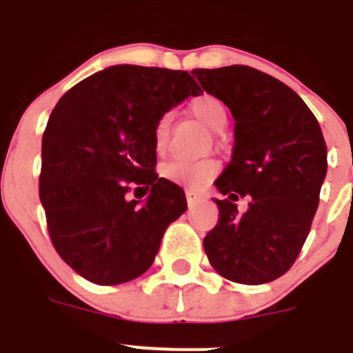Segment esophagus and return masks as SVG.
Masks as SVG:
<instances>
[{
	"label": "esophagus",
	"mask_w": 353,
	"mask_h": 353,
	"mask_svg": "<svg viewBox=\"0 0 353 353\" xmlns=\"http://www.w3.org/2000/svg\"><path fill=\"white\" fill-rule=\"evenodd\" d=\"M202 200H204V196H199L196 193H193V192H186V202H188L190 208L195 204H199V202H202Z\"/></svg>",
	"instance_id": "obj_1"
}]
</instances>
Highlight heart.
<instances>
[{
    "mask_svg": "<svg viewBox=\"0 0 353 353\" xmlns=\"http://www.w3.org/2000/svg\"><path fill=\"white\" fill-rule=\"evenodd\" d=\"M190 112L195 119L211 132H220L227 125V109L218 98L211 94H202L190 101ZM169 128L170 117L161 116L153 128V148L157 154H163L167 144H169ZM161 176L174 184H183L192 190L204 188L205 184L218 174V165L212 160L200 161H184L170 160L165 161L160 167Z\"/></svg>",
    "mask_w": 353,
    "mask_h": 353,
    "instance_id": "obj_1",
    "label": "heart"
}]
</instances>
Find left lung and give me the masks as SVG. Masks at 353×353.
<instances>
[{
	"mask_svg": "<svg viewBox=\"0 0 353 353\" xmlns=\"http://www.w3.org/2000/svg\"><path fill=\"white\" fill-rule=\"evenodd\" d=\"M205 93L230 110L234 149L214 181L220 220L204 237L214 271L243 285L269 283L292 268L310 234L327 174V148L303 98L252 66L195 68ZM237 198L248 209L236 211Z\"/></svg>",
	"mask_w": 353,
	"mask_h": 353,
	"instance_id": "1",
	"label": "left lung"
}]
</instances>
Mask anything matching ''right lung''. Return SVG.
<instances>
[{"label": "right lung", "instance_id": "add662e5", "mask_svg": "<svg viewBox=\"0 0 353 353\" xmlns=\"http://www.w3.org/2000/svg\"><path fill=\"white\" fill-rule=\"evenodd\" d=\"M200 85L188 72L116 65L74 85L42 139L40 202L56 252L97 285L144 274L165 230L186 211L181 186L158 177L154 123ZM132 188L145 201H130Z\"/></svg>", "mask_w": 353, "mask_h": 353}]
</instances>
